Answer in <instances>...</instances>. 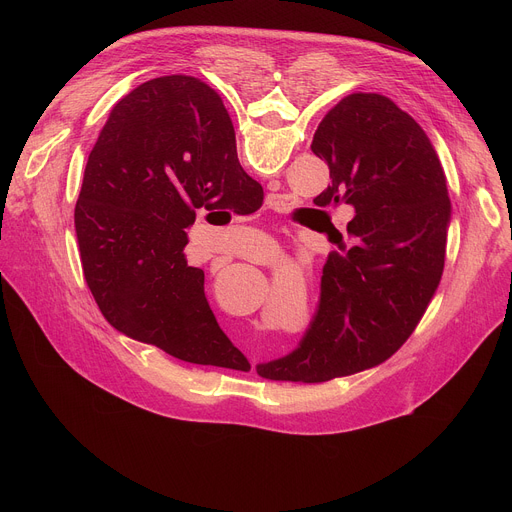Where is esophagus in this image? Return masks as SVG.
Listing matches in <instances>:
<instances>
[{
    "label": "esophagus",
    "mask_w": 512,
    "mask_h": 512,
    "mask_svg": "<svg viewBox=\"0 0 512 512\" xmlns=\"http://www.w3.org/2000/svg\"><path fill=\"white\" fill-rule=\"evenodd\" d=\"M277 204H279V196H271V198H269V206L273 208V206H277Z\"/></svg>",
    "instance_id": "esophagus-1"
}]
</instances>
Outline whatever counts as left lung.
I'll return each mask as SVG.
<instances>
[{"mask_svg": "<svg viewBox=\"0 0 512 512\" xmlns=\"http://www.w3.org/2000/svg\"><path fill=\"white\" fill-rule=\"evenodd\" d=\"M192 125L233 131L221 95L194 77ZM312 152L332 178L314 202L354 206V243L328 255L300 348L257 364L269 381L324 383L377 367L413 334L444 273L452 202L440 158L409 113L385 95L352 93L320 121Z\"/></svg>", "mask_w": 512, "mask_h": 512, "instance_id": "obj_1", "label": "left lung"}]
</instances>
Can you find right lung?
I'll return each instance as SVG.
<instances>
[{
  "mask_svg": "<svg viewBox=\"0 0 512 512\" xmlns=\"http://www.w3.org/2000/svg\"><path fill=\"white\" fill-rule=\"evenodd\" d=\"M259 200L235 129H194L192 77H158L125 95L89 156L75 206L83 273L105 320L184 362L251 369L218 326L204 271L188 265L184 247L198 208L251 214Z\"/></svg>",
  "mask_w": 512,
  "mask_h": 512,
  "instance_id": "obj_1",
  "label": "right lung"
}]
</instances>
